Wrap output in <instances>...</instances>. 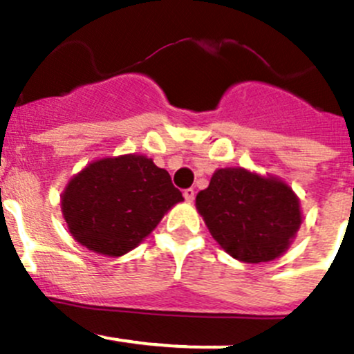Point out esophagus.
<instances>
[{
  "label": "esophagus",
  "mask_w": 354,
  "mask_h": 354,
  "mask_svg": "<svg viewBox=\"0 0 354 354\" xmlns=\"http://www.w3.org/2000/svg\"><path fill=\"white\" fill-rule=\"evenodd\" d=\"M194 196H196V191L192 187H189V189H184V198H185V201L187 203H192L194 201Z\"/></svg>",
  "instance_id": "1"
}]
</instances>
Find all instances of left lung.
Segmentation results:
<instances>
[{"label":"left lung","instance_id":"obj_1","mask_svg":"<svg viewBox=\"0 0 354 354\" xmlns=\"http://www.w3.org/2000/svg\"><path fill=\"white\" fill-rule=\"evenodd\" d=\"M196 207L221 249L250 264L283 256L301 225L300 199L290 185L242 167L218 169Z\"/></svg>","mask_w":354,"mask_h":354}]
</instances>
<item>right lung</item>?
Listing matches in <instances>:
<instances>
[{"label": "right lung", "instance_id": "1", "mask_svg": "<svg viewBox=\"0 0 354 354\" xmlns=\"http://www.w3.org/2000/svg\"><path fill=\"white\" fill-rule=\"evenodd\" d=\"M180 201L167 170L143 155H121L95 160L76 174L61 194V209L76 242L119 257L140 245Z\"/></svg>", "mask_w": 354, "mask_h": 354}]
</instances>
